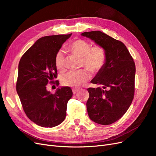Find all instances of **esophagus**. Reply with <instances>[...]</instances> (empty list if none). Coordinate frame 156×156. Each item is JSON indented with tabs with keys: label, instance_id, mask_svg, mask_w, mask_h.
Returning <instances> with one entry per match:
<instances>
[{
	"label": "esophagus",
	"instance_id": "obj_1",
	"mask_svg": "<svg viewBox=\"0 0 156 156\" xmlns=\"http://www.w3.org/2000/svg\"><path fill=\"white\" fill-rule=\"evenodd\" d=\"M79 90V89L77 88H72V91H73V94L77 93Z\"/></svg>",
	"mask_w": 156,
	"mask_h": 156
}]
</instances>
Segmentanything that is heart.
<instances>
[{
  "instance_id": "obj_1",
  "label": "heart",
  "mask_w": 156,
  "mask_h": 156,
  "mask_svg": "<svg viewBox=\"0 0 156 156\" xmlns=\"http://www.w3.org/2000/svg\"><path fill=\"white\" fill-rule=\"evenodd\" d=\"M68 49L72 54L81 57V67L88 69L92 73H98L104 68L107 62V53L101 45L93 46L87 40L77 39L71 42ZM56 67L60 72L66 69V58L62 51L55 56ZM91 77L86 69L79 72H69L62 77V83L68 87H79L86 83Z\"/></svg>"
}]
</instances>
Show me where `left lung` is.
Returning <instances> with one entry per match:
<instances>
[{
  "label": "left lung",
  "mask_w": 156,
  "mask_h": 156,
  "mask_svg": "<svg viewBox=\"0 0 156 156\" xmlns=\"http://www.w3.org/2000/svg\"><path fill=\"white\" fill-rule=\"evenodd\" d=\"M81 35L102 45L106 51L105 66L91 81L102 88L87 89V108L92 121L109 125L121 119L133 100L135 64L122 41L98 30L84 32Z\"/></svg>",
  "instance_id": "obj_1"
}]
</instances>
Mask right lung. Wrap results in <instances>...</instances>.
Masks as SVG:
<instances>
[{"mask_svg":"<svg viewBox=\"0 0 156 156\" xmlns=\"http://www.w3.org/2000/svg\"><path fill=\"white\" fill-rule=\"evenodd\" d=\"M60 34L42 37L22 56L18 66L16 90L26 115L37 125L53 127L64 120L67 103L72 96L70 87L58 88L55 94L47 84L58 86L55 56L72 36Z\"/></svg>","mask_w":156,"mask_h":156,"instance_id":"1","label":"right lung"}]
</instances>
